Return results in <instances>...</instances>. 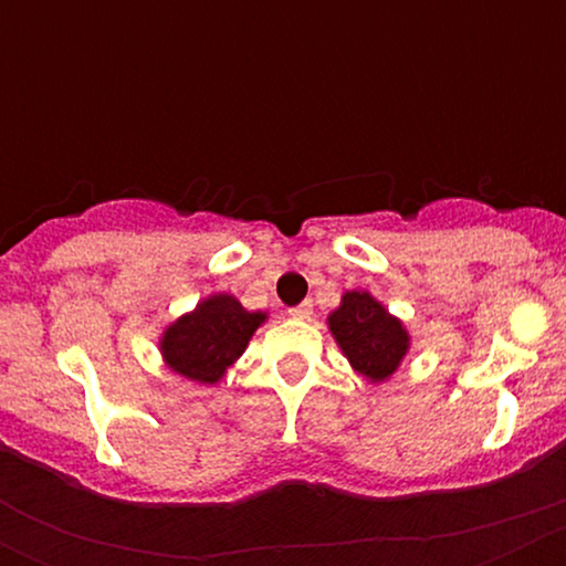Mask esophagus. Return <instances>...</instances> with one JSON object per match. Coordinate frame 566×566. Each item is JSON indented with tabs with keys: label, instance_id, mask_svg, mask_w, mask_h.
Wrapping results in <instances>:
<instances>
[{
	"label": "esophagus",
	"instance_id": "34e87169",
	"mask_svg": "<svg viewBox=\"0 0 566 566\" xmlns=\"http://www.w3.org/2000/svg\"><path fill=\"white\" fill-rule=\"evenodd\" d=\"M287 314L292 316V319H311V314H314V303L303 301L301 305H292Z\"/></svg>",
	"mask_w": 566,
	"mask_h": 566
}]
</instances>
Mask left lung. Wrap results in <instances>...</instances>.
Here are the masks:
<instances>
[{
  "mask_svg": "<svg viewBox=\"0 0 566 566\" xmlns=\"http://www.w3.org/2000/svg\"><path fill=\"white\" fill-rule=\"evenodd\" d=\"M327 322L350 367L367 380H388L407 356L405 324L388 314L369 292H346L340 308L333 311Z\"/></svg>",
  "mask_w": 566,
  "mask_h": 566,
  "instance_id": "obj_1",
  "label": "left lung"
}]
</instances>
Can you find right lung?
Returning a JSON list of instances; mask_svg holds the SVG:
<instances>
[{
	"label": "right lung",
	"mask_w": 566,
	"mask_h": 566,
	"mask_svg": "<svg viewBox=\"0 0 566 566\" xmlns=\"http://www.w3.org/2000/svg\"><path fill=\"white\" fill-rule=\"evenodd\" d=\"M263 322L265 314L247 311L237 297L212 295L170 324L159 346L172 373L212 386L244 354L252 333Z\"/></svg>",
	"instance_id": "right-lung-1"
}]
</instances>
